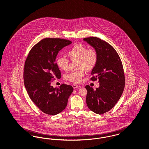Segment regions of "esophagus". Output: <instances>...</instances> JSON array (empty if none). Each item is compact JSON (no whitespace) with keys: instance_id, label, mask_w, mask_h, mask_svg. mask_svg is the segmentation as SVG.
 Segmentation results:
<instances>
[{"instance_id":"34e87169","label":"esophagus","mask_w":149,"mask_h":149,"mask_svg":"<svg viewBox=\"0 0 149 149\" xmlns=\"http://www.w3.org/2000/svg\"><path fill=\"white\" fill-rule=\"evenodd\" d=\"M80 87V86H78V85H75V84H73L72 85V87L74 88V89H76V88H79Z\"/></svg>"}]
</instances>
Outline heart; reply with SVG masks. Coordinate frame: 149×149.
I'll return each instance as SVG.
<instances>
[{"mask_svg":"<svg viewBox=\"0 0 149 149\" xmlns=\"http://www.w3.org/2000/svg\"><path fill=\"white\" fill-rule=\"evenodd\" d=\"M71 60H77V67L79 70L69 73L66 76L68 80L75 83H79L85 75V71L92 70L96 65L98 53L96 49L92 47L88 48L83 44L78 43L73 46L68 52ZM58 67L62 70L69 69V60L67 58L60 56L57 58Z\"/></svg>","mask_w":149,"mask_h":149,"instance_id":"heart-1","label":"heart"}]
</instances>
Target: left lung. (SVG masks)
Returning <instances> with one entry per match:
<instances>
[{
  "label": "left lung",
  "mask_w": 149,
  "mask_h": 149,
  "mask_svg": "<svg viewBox=\"0 0 149 149\" xmlns=\"http://www.w3.org/2000/svg\"><path fill=\"white\" fill-rule=\"evenodd\" d=\"M83 40L96 49L98 60L92 70V81L98 79L100 87L95 90L86 86V102L88 108L97 114H104L113 108L120 99L125 87L122 62L110 44L97 37Z\"/></svg>",
  "instance_id": "1"
}]
</instances>
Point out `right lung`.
I'll list each match as a JSON object with an SVG mask.
<instances>
[{
    "label": "right lung",
    "instance_id": "obj_1",
    "mask_svg": "<svg viewBox=\"0 0 149 149\" xmlns=\"http://www.w3.org/2000/svg\"><path fill=\"white\" fill-rule=\"evenodd\" d=\"M72 42L61 38L43 39L31 48L25 62L24 84L32 101L44 113L54 115L63 111L74 89L62 84L54 88L51 83L61 77L55 62L58 52Z\"/></svg>",
    "mask_w": 149,
    "mask_h": 149
}]
</instances>
